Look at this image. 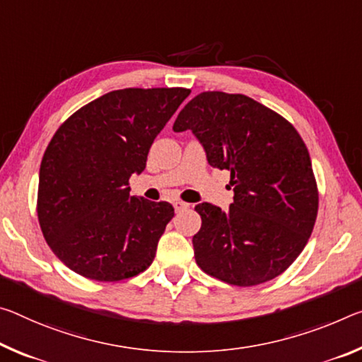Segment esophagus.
<instances>
[{"instance_id":"34e87169","label":"esophagus","mask_w":362,"mask_h":362,"mask_svg":"<svg viewBox=\"0 0 362 362\" xmlns=\"http://www.w3.org/2000/svg\"><path fill=\"white\" fill-rule=\"evenodd\" d=\"M188 208H190V204L183 203V202H180V199H175V202H174V209H175V212L185 211V209H188Z\"/></svg>"}]
</instances>
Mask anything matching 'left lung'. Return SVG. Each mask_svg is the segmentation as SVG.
<instances>
[{
	"instance_id": "1",
	"label": "left lung",
	"mask_w": 362,
	"mask_h": 362,
	"mask_svg": "<svg viewBox=\"0 0 362 362\" xmlns=\"http://www.w3.org/2000/svg\"><path fill=\"white\" fill-rule=\"evenodd\" d=\"M172 129L192 130L212 168L230 170L228 211L194 206L202 216L193 237L198 266L238 286L286 271L311 237L319 208L311 158L293 125L245 95L204 91Z\"/></svg>"
}]
</instances>
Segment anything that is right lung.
Instances as JSON below:
<instances>
[{
    "instance_id": "1",
    "label": "right lung",
    "mask_w": 362,
    "mask_h": 362,
    "mask_svg": "<svg viewBox=\"0 0 362 362\" xmlns=\"http://www.w3.org/2000/svg\"><path fill=\"white\" fill-rule=\"evenodd\" d=\"M187 88H124L74 112L40 165L38 222L71 271L117 282L151 266L174 208L130 197L129 179L146 168L154 139Z\"/></svg>"
}]
</instances>
